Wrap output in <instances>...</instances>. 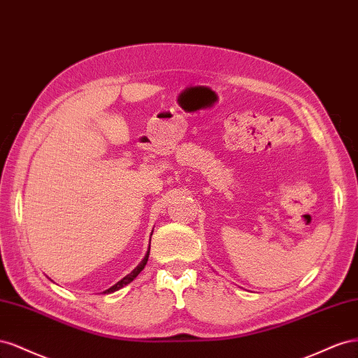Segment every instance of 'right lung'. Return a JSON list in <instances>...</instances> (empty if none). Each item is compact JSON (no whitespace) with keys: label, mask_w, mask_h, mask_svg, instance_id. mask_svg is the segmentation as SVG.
<instances>
[{"label":"right lung","mask_w":358,"mask_h":358,"mask_svg":"<svg viewBox=\"0 0 358 358\" xmlns=\"http://www.w3.org/2000/svg\"><path fill=\"white\" fill-rule=\"evenodd\" d=\"M148 255H150V249H148V252H147V255H145V258L144 259H142L141 261V264L138 265V267L134 270V271H131V273H129L127 275H126V278H122L120 282H117L115 285H114V287H110L109 289H106V291H103V294H110V292H114V291H118L120 288H122V287H126V285L127 283H130L131 280H134L135 278H136V275L142 271V270H144V267H145V264H147V261H148Z\"/></svg>","instance_id":"add662e5"}]
</instances>
